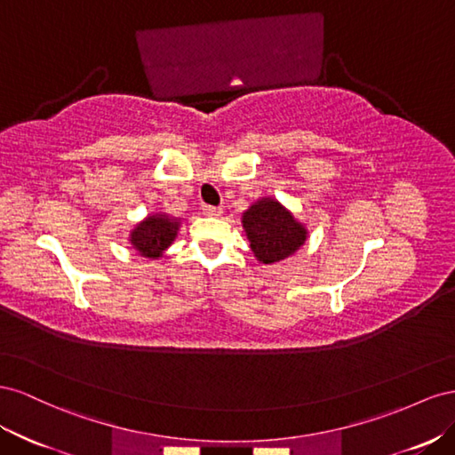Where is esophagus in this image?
<instances>
[{
	"label": "esophagus",
	"instance_id": "34e87169",
	"mask_svg": "<svg viewBox=\"0 0 455 455\" xmlns=\"http://www.w3.org/2000/svg\"><path fill=\"white\" fill-rule=\"evenodd\" d=\"M202 212L207 217H219L220 213H223V210H220V207H215V205H202Z\"/></svg>",
	"mask_w": 455,
	"mask_h": 455
}]
</instances>
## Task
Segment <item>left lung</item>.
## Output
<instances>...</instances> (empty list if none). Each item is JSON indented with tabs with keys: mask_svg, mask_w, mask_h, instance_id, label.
Here are the masks:
<instances>
[{
	"mask_svg": "<svg viewBox=\"0 0 455 455\" xmlns=\"http://www.w3.org/2000/svg\"><path fill=\"white\" fill-rule=\"evenodd\" d=\"M243 228L250 248L265 265L293 255L307 240V228L280 202L263 198L243 213Z\"/></svg>",
	"mask_w": 455,
	"mask_h": 455,
	"instance_id": "8db88e82",
	"label": "left lung"
}]
</instances>
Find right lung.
<instances>
[{"label":"right lung","instance_id":"add662e5","mask_svg":"<svg viewBox=\"0 0 455 455\" xmlns=\"http://www.w3.org/2000/svg\"><path fill=\"white\" fill-rule=\"evenodd\" d=\"M179 220L165 213H156L139 223L132 232V245L142 255L158 259L177 236Z\"/></svg>","mask_w":455,"mask_h":455}]
</instances>
